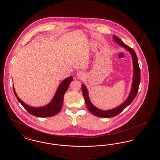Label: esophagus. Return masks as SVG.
Returning <instances> with one entry per match:
<instances>
[{
    "mask_svg": "<svg viewBox=\"0 0 160 160\" xmlns=\"http://www.w3.org/2000/svg\"><path fill=\"white\" fill-rule=\"evenodd\" d=\"M77 76L78 77H79V78H82V77H83L84 76V74L81 71H78L77 72Z\"/></svg>",
    "mask_w": 160,
    "mask_h": 160,
    "instance_id": "obj_1",
    "label": "esophagus"
}]
</instances>
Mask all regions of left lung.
<instances>
[{
  "label": "left lung",
  "instance_id": "1",
  "mask_svg": "<svg viewBox=\"0 0 160 160\" xmlns=\"http://www.w3.org/2000/svg\"><path fill=\"white\" fill-rule=\"evenodd\" d=\"M113 39L114 41L117 42L119 45L122 46L123 48H125V50L129 52V53L131 55L132 59V63H133V77H132V86H131V91L129 92L128 98L120 106L116 107L112 109H110L107 110H102L98 108L97 107L93 105V104L92 103L91 100L89 99L88 89L86 88V87L84 84H82L84 98L85 100V102L88 110L93 115L97 116L98 117H101V118L114 117L119 113H120L127 107L129 106V104L132 102V101L134 99L137 95L139 84L140 82V69L139 68L138 59H137V56L135 52L134 51L133 49H132L128 46L125 45L123 42L122 40L120 38L117 37L116 36L113 35Z\"/></svg>",
  "mask_w": 160,
  "mask_h": 160
}]
</instances>
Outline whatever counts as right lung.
Here are the masks:
<instances>
[{
  "label": "right lung",
  "instance_id": "right-lung-1",
  "mask_svg": "<svg viewBox=\"0 0 160 160\" xmlns=\"http://www.w3.org/2000/svg\"><path fill=\"white\" fill-rule=\"evenodd\" d=\"M73 80L72 77L70 76L63 80L59 84L57 91L56 92L52 100L45 106L40 107H33L28 106L23 101L20 99L15 92L14 88L13 86L14 92L15 97L19 102L23 106V107L32 115L40 118H46L53 116L58 114L60 110L63 102V95L68 88L70 83Z\"/></svg>",
  "mask_w": 160,
  "mask_h": 160
}]
</instances>
